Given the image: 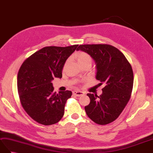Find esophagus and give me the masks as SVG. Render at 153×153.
Returning a JSON list of instances; mask_svg holds the SVG:
<instances>
[{
    "instance_id": "esophagus-1",
    "label": "esophagus",
    "mask_w": 153,
    "mask_h": 153,
    "mask_svg": "<svg viewBox=\"0 0 153 153\" xmlns=\"http://www.w3.org/2000/svg\"><path fill=\"white\" fill-rule=\"evenodd\" d=\"M73 94L76 96V97H81V96H83L85 94V93L82 91H75L73 92Z\"/></svg>"
}]
</instances>
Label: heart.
Segmentation results:
<instances>
[{
	"label": "heart",
	"instance_id": "obj_1",
	"mask_svg": "<svg viewBox=\"0 0 153 153\" xmlns=\"http://www.w3.org/2000/svg\"><path fill=\"white\" fill-rule=\"evenodd\" d=\"M76 58L77 59V61L79 64V65H83V64L87 63V62H92V58L91 56L88 54L87 53L84 51H79L76 54ZM69 60H67L65 66H66Z\"/></svg>",
	"mask_w": 153,
	"mask_h": 153
}]
</instances>
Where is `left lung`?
<instances>
[{
	"mask_svg": "<svg viewBox=\"0 0 153 153\" xmlns=\"http://www.w3.org/2000/svg\"><path fill=\"white\" fill-rule=\"evenodd\" d=\"M77 50L87 53L95 60L96 78L105 85L99 97L87 94L91 102L85 111L95 123L108 125L118 118L130 100L134 83L132 66L123 53L111 45H80Z\"/></svg>",
	"mask_w": 153,
	"mask_h": 153,
	"instance_id": "1",
	"label": "left lung"
}]
</instances>
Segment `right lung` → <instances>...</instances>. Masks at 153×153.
<instances>
[{"label":"right lung","instance_id":"add662e5","mask_svg":"<svg viewBox=\"0 0 153 153\" xmlns=\"http://www.w3.org/2000/svg\"><path fill=\"white\" fill-rule=\"evenodd\" d=\"M77 46L45 47L28 57L20 67L17 75L20 102L27 114L41 125H54L62 118L66 100L72 93H54L51 81L62 77L64 65Z\"/></svg>","mask_w":153,"mask_h":153}]
</instances>
